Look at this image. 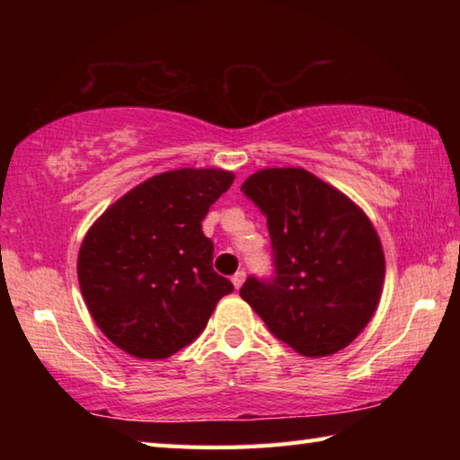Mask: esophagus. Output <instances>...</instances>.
I'll return each mask as SVG.
<instances>
[{"label": "esophagus", "mask_w": 460, "mask_h": 460, "mask_svg": "<svg viewBox=\"0 0 460 460\" xmlns=\"http://www.w3.org/2000/svg\"><path fill=\"white\" fill-rule=\"evenodd\" d=\"M231 282H233V286H235V288H237V290H239V288H241V286H243V282H245V271H243V270H241V271H237V274L231 278Z\"/></svg>", "instance_id": "esophagus-1"}]
</instances>
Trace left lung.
<instances>
[{
	"mask_svg": "<svg viewBox=\"0 0 460 460\" xmlns=\"http://www.w3.org/2000/svg\"><path fill=\"white\" fill-rule=\"evenodd\" d=\"M241 190L268 217L276 276L239 294L296 353L326 357L376 314L385 278L377 231L359 207L305 168H266Z\"/></svg>",
	"mask_w": 460,
	"mask_h": 460,
	"instance_id": "obj_1",
	"label": "left lung"
}]
</instances>
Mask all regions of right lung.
<instances>
[{
    "label": "right lung",
    "instance_id": "right-lung-1",
    "mask_svg": "<svg viewBox=\"0 0 460 460\" xmlns=\"http://www.w3.org/2000/svg\"><path fill=\"white\" fill-rule=\"evenodd\" d=\"M233 172L181 168L155 174L113 202L83 239L76 274L93 321L121 351L166 359L211 318L233 284L213 270L202 233Z\"/></svg>",
    "mask_w": 460,
    "mask_h": 460
}]
</instances>
